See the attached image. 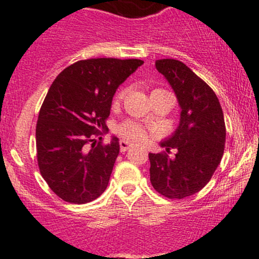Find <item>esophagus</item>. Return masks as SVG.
I'll return each mask as SVG.
<instances>
[{
    "label": "esophagus",
    "instance_id": "obj_1",
    "mask_svg": "<svg viewBox=\"0 0 259 259\" xmlns=\"http://www.w3.org/2000/svg\"><path fill=\"white\" fill-rule=\"evenodd\" d=\"M119 145H120V150H121V151H126L127 149L132 146V144H130L129 142H126V140H120Z\"/></svg>",
    "mask_w": 259,
    "mask_h": 259
}]
</instances>
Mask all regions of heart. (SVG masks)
I'll use <instances>...</instances> for the list:
<instances>
[{"mask_svg": "<svg viewBox=\"0 0 259 259\" xmlns=\"http://www.w3.org/2000/svg\"><path fill=\"white\" fill-rule=\"evenodd\" d=\"M126 94V89H122L115 96V101L121 100L122 98ZM117 133L121 138L127 140H133V142H139V140H143L145 138V130L144 127L142 126L138 122L133 121V120H127V121L122 122V124L119 125L117 127Z\"/></svg>", "mask_w": 259, "mask_h": 259, "instance_id": "obj_1", "label": "heart"}]
</instances>
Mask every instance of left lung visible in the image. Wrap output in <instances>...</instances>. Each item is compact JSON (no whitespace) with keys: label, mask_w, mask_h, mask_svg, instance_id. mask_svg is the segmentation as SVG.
<instances>
[{"label":"left lung","mask_w":259,"mask_h":259,"mask_svg":"<svg viewBox=\"0 0 259 259\" xmlns=\"http://www.w3.org/2000/svg\"><path fill=\"white\" fill-rule=\"evenodd\" d=\"M155 67L176 91L180 124L170 139L161 143L165 151L149 153L150 182L159 194L183 199L207 185L222 160L226 124L213 89L176 59L156 60ZM176 150L174 157H169Z\"/></svg>","instance_id":"obj_1"}]
</instances>
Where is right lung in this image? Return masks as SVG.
<instances>
[{"instance_id": "obj_1", "label": "right lung", "mask_w": 259, "mask_h": 259, "mask_svg": "<svg viewBox=\"0 0 259 259\" xmlns=\"http://www.w3.org/2000/svg\"><path fill=\"white\" fill-rule=\"evenodd\" d=\"M143 64L139 59L80 60L50 86L36 124V156L42 178L65 202L85 204L108 187L120 150L116 138L103 143L111 101Z\"/></svg>"}]
</instances>
